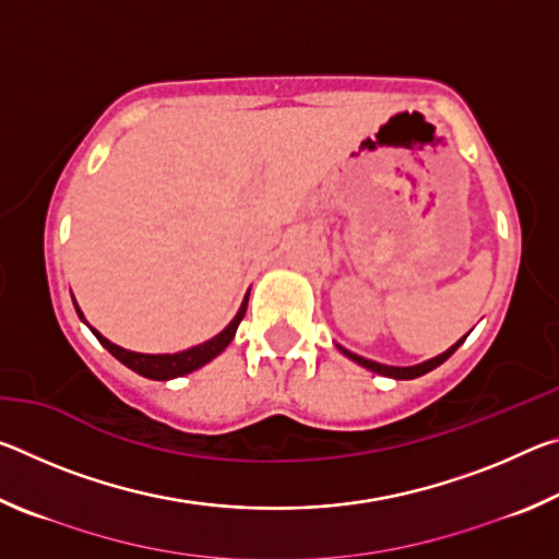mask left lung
Wrapping results in <instances>:
<instances>
[{
    "label": "left lung",
    "instance_id": "obj_1",
    "mask_svg": "<svg viewBox=\"0 0 559 559\" xmlns=\"http://www.w3.org/2000/svg\"><path fill=\"white\" fill-rule=\"evenodd\" d=\"M468 335H463L459 343H453L447 353H441V355H437V357H431V359H427V362H419V365H409V367H394V365H382V362H374V359H367V357H359V355H355V353H349V349H345V347H340L337 345V349L340 353H343L345 357H349L353 359V362H357V365H362L365 370H370V372H377V374H382V377H392V380H414V377H421V374H427V372H431V370H437V367L441 365V362H447V359L456 353V349L461 347V343L463 340H466Z\"/></svg>",
    "mask_w": 559,
    "mask_h": 559
}]
</instances>
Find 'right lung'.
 Wrapping results in <instances>:
<instances>
[{
  "mask_svg": "<svg viewBox=\"0 0 559 559\" xmlns=\"http://www.w3.org/2000/svg\"><path fill=\"white\" fill-rule=\"evenodd\" d=\"M73 306H75V313H79V318L83 320V323L88 325L86 316H83V310L79 308V302H75L73 298ZM246 306H249V293H246L243 300H241V308L239 313L234 316V320L229 325H226L219 335H214L212 340H206V343H200L194 347H187L182 349V353H163V355H147V353H132V349H126L120 347L116 343H110L108 337H103L96 328H91V333L98 337V343L108 349V353L120 359L122 365L130 367L132 372L143 374L147 377V380H159V382H167V380H175V377H182V374H189L194 370H200V367H204L206 362H212V359L216 355H222L226 347H229V343L236 335V328H239V323L246 316Z\"/></svg>",
  "mask_w": 559,
  "mask_h": 559,
  "instance_id": "add662e5",
  "label": "right lung"
}]
</instances>
